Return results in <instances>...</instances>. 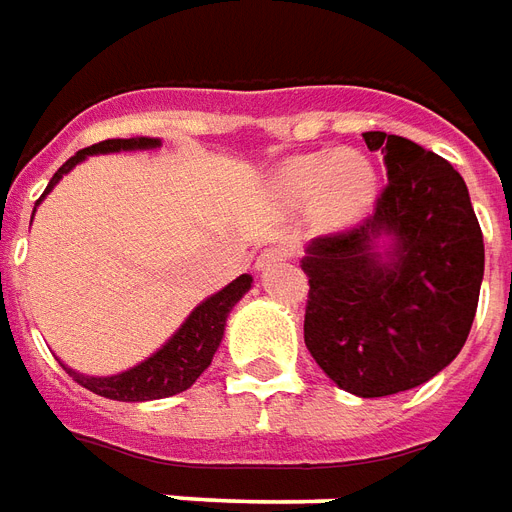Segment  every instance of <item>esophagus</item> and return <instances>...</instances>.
<instances>
[{
  "label": "esophagus",
  "instance_id": "34e87169",
  "mask_svg": "<svg viewBox=\"0 0 512 512\" xmlns=\"http://www.w3.org/2000/svg\"><path fill=\"white\" fill-rule=\"evenodd\" d=\"M287 249H266V252H260V257H257L255 268L257 271H268L271 266H276V263H285L287 260Z\"/></svg>",
  "mask_w": 512,
  "mask_h": 512
}]
</instances>
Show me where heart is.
I'll return each mask as SVG.
<instances>
[{
    "instance_id": "obj_1",
    "label": "heart",
    "mask_w": 512,
    "mask_h": 512,
    "mask_svg": "<svg viewBox=\"0 0 512 512\" xmlns=\"http://www.w3.org/2000/svg\"><path fill=\"white\" fill-rule=\"evenodd\" d=\"M276 192L290 206H314L328 230H344L374 206L377 170L358 151H309L279 165Z\"/></svg>"
}]
</instances>
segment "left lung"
<instances>
[{
  "mask_svg": "<svg viewBox=\"0 0 512 512\" xmlns=\"http://www.w3.org/2000/svg\"><path fill=\"white\" fill-rule=\"evenodd\" d=\"M363 140L382 154L388 187L366 222L306 246L304 342L342 391L377 399L429 382L461 352L486 255L448 160L401 135Z\"/></svg>",
  "mask_w": 512,
  "mask_h": 512,
  "instance_id": "left-lung-1",
  "label": "left lung"
}]
</instances>
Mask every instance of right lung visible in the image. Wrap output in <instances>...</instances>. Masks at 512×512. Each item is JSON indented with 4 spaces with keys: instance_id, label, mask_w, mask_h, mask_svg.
I'll list each match as a JSON object with an SVG mask.
<instances>
[{
    "instance_id": "add662e5",
    "label": "right lung",
    "mask_w": 512,
    "mask_h": 512,
    "mask_svg": "<svg viewBox=\"0 0 512 512\" xmlns=\"http://www.w3.org/2000/svg\"><path fill=\"white\" fill-rule=\"evenodd\" d=\"M160 138H113L94 143L89 149H81L75 157L64 162L62 168L56 170L54 179L48 181L43 198L37 200V206L43 203L45 195L59 184V181L83 160H89L94 154H113V151H146L160 149ZM34 206V211H37ZM34 219V214H32ZM252 290V276L241 274L233 279L230 285L222 287L219 293L208 295L206 301H200L184 323L179 325V331L170 336L168 342L162 344L160 350L151 352L146 361H140L138 366H130L127 372L111 374V377H92V374H81L64 366L67 374L73 377L78 385H83L86 391L105 396L113 401H154L168 399L176 393L187 391L195 385L200 374L211 366L214 352L222 344L225 336L227 314L233 312V306Z\"/></svg>"
}]
</instances>
